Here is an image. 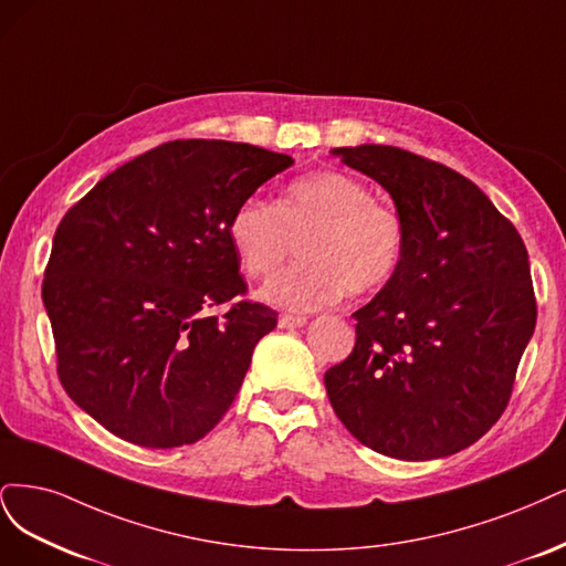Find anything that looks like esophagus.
Returning <instances> with one entry per match:
<instances>
[{"label": "esophagus", "instance_id": "obj_1", "mask_svg": "<svg viewBox=\"0 0 566 566\" xmlns=\"http://www.w3.org/2000/svg\"><path fill=\"white\" fill-rule=\"evenodd\" d=\"M307 319L305 317H298V315H280V329H298V326H303Z\"/></svg>", "mask_w": 566, "mask_h": 566}]
</instances>
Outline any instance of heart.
<instances>
[{
    "label": "heart",
    "mask_w": 566,
    "mask_h": 566,
    "mask_svg": "<svg viewBox=\"0 0 566 566\" xmlns=\"http://www.w3.org/2000/svg\"><path fill=\"white\" fill-rule=\"evenodd\" d=\"M228 237L249 277H268L298 244L301 263L272 277L261 298L307 313L388 284L405 259L407 226L390 205L371 199L361 180L340 171L301 176L277 205L247 197L234 207Z\"/></svg>",
    "instance_id": "obj_1"
}]
</instances>
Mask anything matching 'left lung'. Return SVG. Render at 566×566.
<instances>
[{"mask_svg":"<svg viewBox=\"0 0 566 566\" xmlns=\"http://www.w3.org/2000/svg\"><path fill=\"white\" fill-rule=\"evenodd\" d=\"M332 153L390 192L407 249L392 280L353 313L355 348L324 374L326 395L369 449L444 459L475 444L507 407L536 326L526 247L444 164L392 145Z\"/></svg>","mask_w":566,"mask_h":566,"instance_id":"1","label":"left lung"}]
</instances>
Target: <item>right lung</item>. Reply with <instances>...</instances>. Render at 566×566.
Instances as JSON below:
<instances>
[{"mask_svg": "<svg viewBox=\"0 0 566 566\" xmlns=\"http://www.w3.org/2000/svg\"><path fill=\"white\" fill-rule=\"evenodd\" d=\"M294 159L171 140L107 174L53 234L42 298L72 402L126 442L192 444L223 418L277 313L247 291L228 221Z\"/></svg>", "mask_w": 566, "mask_h": 566, "instance_id": "right-lung-1", "label": "right lung"}]
</instances>
